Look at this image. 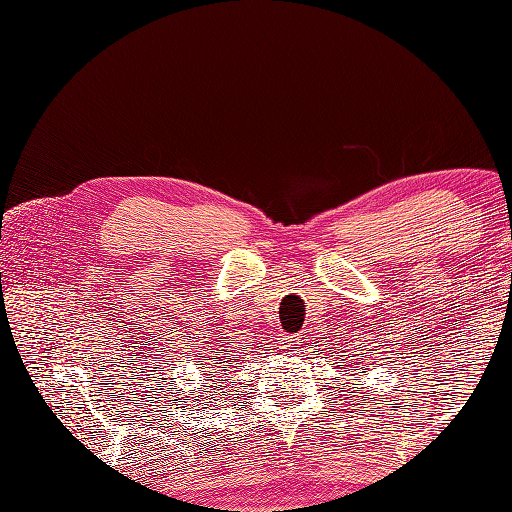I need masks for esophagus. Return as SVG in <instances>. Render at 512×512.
<instances>
[{
  "label": "esophagus",
  "instance_id": "1",
  "mask_svg": "<svg viewBox=\"0 0 512 512\" xmlns=\"http://www.w3.org/2000/svg\"><path fill=\"white\" fill-rule=\"evenodd\" d=\"M279 350L286 352V354H299V347H301V336L299 334H284L279 336Z\"/></svg>",
  "mask_w": 512,
  "mask_h": 512
}]
</instances>
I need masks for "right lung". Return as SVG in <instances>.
I'll return each mask as SVG.
<instances>
[{"label": "right lung", "mask_w": 512, "mask_h": 512, "mask_svg": "<svg viewBox=\"0 0 512 512\" xmlns=\"http://www.w3.org/2000/svg\"><path fill=\"white\" fill-rule=\"evenodd\" d=\"M202 361H211V358H209V356H204ZM202 361H198V363H202ZM235 361H237V358H235ZM224 363H226V361H224ZM215 365H220V363H215ZM202 369H204V367H202ZM206 378H213V372H211V374H206ZM215 380H217V378H215ZM213 385H215V383H213Z\"/></svg>", "instance_id": "right-lung-1"}]
</instances>
